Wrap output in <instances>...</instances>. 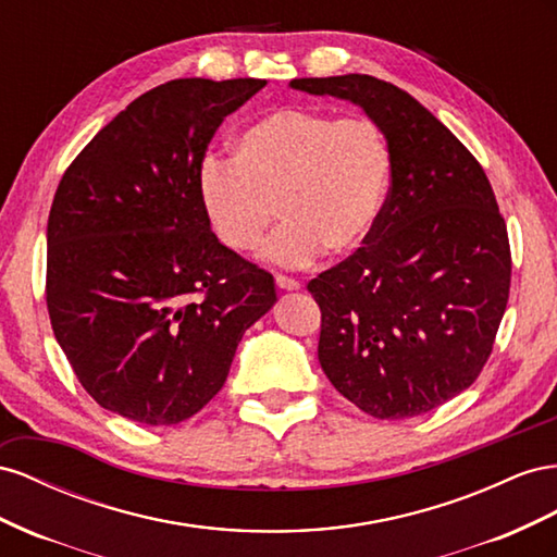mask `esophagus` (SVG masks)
<instances>
[{
  "label": "esophagus",
  "mask_w": 557,
  "mask_h": 557,
  "mask_svg": "<svg viewBox=\"0 0 557 557\" xmlns=\"http://www.w3.org/2000/svg\"><path fill=\"white\" fill-rule=\"evenodd\" d=\"M275 282H277V287L284 289V292H298L300 289V282L294 280V277H287V275H277Z\"/></svg>",
  "instance_id": "1"
}]
</instances>
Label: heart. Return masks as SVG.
I'll return each mask as SVG.
<instances>
[{
    "label": "heart",
    "instance_id": "1",
    "mask_svg": "<svg viewBox=\"0 0 557 557\" xmlns=\"http://www.w3.org/2000/svg\"><path fill=\"white\" fill-rule=\"evenodd\" d=\"M392 180V151L371 119L282 107L253 121L235 158L208 153L198 168L202 210L219 243L253 251L280 214L263 257L306 268L359 249L373 233Z\"/></svg>",
    "mask_w": 557,
    "mask_h": 557
}]
</instances>
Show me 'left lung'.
Wrapping results in <instances>:
<instances>
[{
    "label": "left lung",
    "instance_id": "1",
    "mask_svg": "<svg viewBox=\"0 0 557 557\" xmlns=\"http://www.w3.org/2000/svg\"><path fill=\"white\" fill-rule=\"evenodd\" d=\"M367 111L392 151V186L369 240L310 280L317 357L331 385L377 420L465 392L495 345L511 247L481 163L416 98L369 74L294 78Z\"/></svg>",
    "mask_w": 557,
    "mask_h": 557
}]
</instances>
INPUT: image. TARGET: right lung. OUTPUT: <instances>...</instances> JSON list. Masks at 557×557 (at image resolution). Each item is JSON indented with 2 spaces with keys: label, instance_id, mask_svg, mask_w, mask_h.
<instances>
[{
  "label": "right lung",
  "instance_id": "add662e5",
  "mask_svg": "<svg viewBox=\"0 0 557 557\" xmlns=\"http://www.w3.org/2000/svg\"><path fill=\"white\" fill-rule=\"evenodd\" d=\"M263 78H174L139 95L62 174L46 306L78 383L139 424L188 420L275 306L273 275L221 245L198 190L216 128Z\"/></svg>",
  "mask_w": 557,
  "mask_h": 557
}]
</instances>
